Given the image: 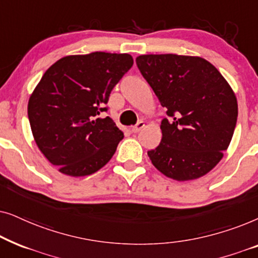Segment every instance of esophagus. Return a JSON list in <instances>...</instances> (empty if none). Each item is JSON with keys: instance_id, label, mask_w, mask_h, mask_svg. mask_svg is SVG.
<instances>
[{"instance_id": "34e87169", "label": "esophagus", "mask_w": 258, "mask_h": 258, "mask_svg": "<svg viewBox=\"0 0 258 258\" xmlns=\"http://www.w3.org/2000/svg\"><path fill=\"white\" fill-rule=\"evenodd\" d=\"M143 126H144V122H143V121H140L139 123H137V124H135V125L133 126V128H132V133L137 134V133L140 132L141 129L143 128Z\"/></svg>"}]
</instances>
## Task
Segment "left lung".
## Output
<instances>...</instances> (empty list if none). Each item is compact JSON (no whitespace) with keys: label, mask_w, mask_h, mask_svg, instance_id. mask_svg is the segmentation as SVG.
<instances>
[{"label":"left lung","mask_w":258,"mask_h":258,"mask_svg":"<svg viewBox=\"0 0 258 258\" xmlns=\"http://www.w3.org/2000/svg\"><path fill=\"white\" fill-rule=\"evenodd\" d=\"M137 68L169 118L160 146L148 151L155 167L177 181L209 172L228 149L237 122V100L221 73L202 57L141 55Z\"/></svg>","instance_id":"1"}]
</instances>
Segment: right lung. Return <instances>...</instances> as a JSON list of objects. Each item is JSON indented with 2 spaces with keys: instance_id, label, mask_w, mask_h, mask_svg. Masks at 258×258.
<instances>
[{
  "instance_id": "1",
  "label": "right lung",
  "mask_w": 258,
  "mask_h": 258,
  "mask_svg": "<svg viewBox=\"0 0 258 258\" xmlns=\"http://www.w3.org/2000/svg\"><path fill=\"white\" fill-rule=\"evenodd\" d=\"M133 64L129 54L96 51L66 56L42 76L28 117L37 147L63 174H94L115 154L124 135L109 116L100 115Z\"/></svg>"
}]
</instances>
